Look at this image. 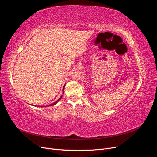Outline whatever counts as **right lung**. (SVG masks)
Instances as JSON below:
<instances>
[{
  "label": "right lung",
  "instance_id": "obj_1",
  "mask_svg": "<svg viewBox=\"0 0 157 157\" xmlns=\"http://www.w3.org/2000/svg\"><path fill=\"white\" fill-rule=\"evenodd\" d=\"M64 87H65V86H63V94H64ZM62 96H61V97H60V98H59V99H58V100H57V101H56V102H54V103H52V104H50V105H49V106H52V105H55V104H56L57 103H58V101H59L60 100V99H61V98H62ZM41 107H42V106H41ZM45 107H46V106H45Z\"/></svg>",
  "mask_w": 157,
  "mask_h": 157
}]
</instances>
